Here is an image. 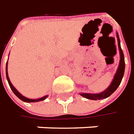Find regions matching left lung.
<instances>
[{
    "instance_id": "obj_1",
    "label": "left lung",
    "mask_w": 134,
    "mask_h": 134,
    "mask_svg": "<svg viewBox=\"0 0 134 134\" xmlns=\"http://www.w3.org/2000/svg\"><path fill=\"white\" fill-rule=\"evenodd\" d=\"M116 37H117L118 41V47H119V55H120V61H119V64L115 75L113 76V79L109 87L104 90L103 92H101L99 93H81L80 95L83 96L84 98L87 99H91V100H100V99H104L109 97L110 95L113 93L115 90L118 88L119 86L121 81H122V78L124 76L125 72V57L124 54L122 52V49L121 48L120 45V40H119V34L116 32Z\"/></svg>"
}]
</instances>
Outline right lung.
Instances as JSON below:
<instances>
[{
	"instance_id": "right-lung-1",
	"label": "right lung",
	"mask_w": 134,
	"mask_h": 134,
	"mask_svg": "<svg viewBox=\"0 0 134 134\" xmlns=\"http://www.w3.org/2000/svg\"><path fill=\"white\" fill-rule=\"evenodd\" d=\"M8 61H7V64H6V75H7V81H8V83H9V87H10V88H11V90H12V92L15 93V95L18 98H19V99L22 100L23 102H40V101H43L44 99H46L47 98V96H48V95H47V96H44L43 97H41V98H39V99H29V98H26L25 96H24L23 95L21 94L18 90H16V88L14 87V86L12 85V84L11 83V81L9 80V76H8V71H7V68H8Z\"/></svg>"
}]
</instances>
